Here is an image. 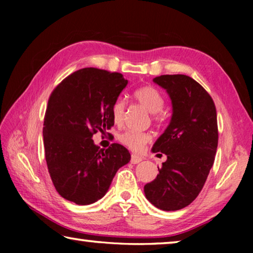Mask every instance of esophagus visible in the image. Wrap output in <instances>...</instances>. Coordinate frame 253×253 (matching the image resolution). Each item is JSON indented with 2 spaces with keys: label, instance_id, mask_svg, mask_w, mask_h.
<instances>
[{
  "label": "esophagus",
  "instance_id": "esophagus-1",
  "mask_svg": "<svg viewBox=\"0 0 253 253\" xmlns=\"http://www.w3.org/2000/svg\"><path fill=\"white\" fill-rule=\"evenodd\" d=\"M144 160V157L139 156V155H136V154H131V158H130V162L132 164H138Z\"/></svg>",
  "mask_w": 253,
  "mask_h": 253
}]
</instances>
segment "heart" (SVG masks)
Here are the masks:
<instances>
[{
	"label": "heart",
	"instance_id": "obj_1",
	"mask_svg": "<svg viewBox=\"0 0 253 253\" xmlns=\"http://www.w3.org/2000/svg\"><path fill=\"white\" fill-rule=\"evenodd\" d=\"M134 99L143 106L149 113H152L153 121L161 124L164 122V115L162 114V109L164 107V99L156 88L152 85H144L132 92ZM124 113H125V104L123 100H116L111 106V118L116 125H121L124 121ZM119 142L124 146L128 147L131 151L138 152L151 140V135L146 131L137 130H126L122 132L118 137Z\"/></svg>",
	"mask_w": 253,
	"mask_h": 253
}]
</instances>
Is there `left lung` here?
Returning <instances> with one entry per match:
<instances>
[{"label":"left lung","instance_id":"1","mask_svg":"<svg viewBox=\"0 0 253 253\" xmlns=\"http://www.w3.org/2000/svg\"><path fill=\"white\" fill-rule=\"evenodd\" d=\"M169 95L173 115L153 152L168 160L156 178L144 186L146 199L164 211H177L198 198L217 148L216 109L209 92L191 77L163 75L154 78Z\"/></svg>","mask_w":253,"mask_h":253}]
</instances>
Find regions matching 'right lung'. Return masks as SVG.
Returning a JSON list of instances; mask_svg holds the SVG:
<instances>
[{
    "label": "right lung",
    "instance_id": "add662e5",
    "mask_svg": "<svg viewBox=\"0 0 253 253\" xmlns=\"http://www.w3.org/2000/svg\"><path fill=\"white\" fill-rule=\"evenodd\" d=\"M127 84L119 72L84 68L51 92L43 122L44 155L63 199L79 205L100 200L117 170L130 161L123 145L101 149L91 138L114 126L111 106Z\"/></svg>",
    "mask_w": 253,
    "mask_h": 253
}]
</instances>
